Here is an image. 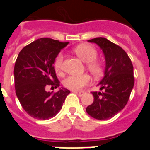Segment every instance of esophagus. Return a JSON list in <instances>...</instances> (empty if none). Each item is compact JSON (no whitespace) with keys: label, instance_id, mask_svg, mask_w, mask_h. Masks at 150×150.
<instances>
[{"label":"esophagus","instance_id":"1","mask_svg":"<svg viewBox=\"0 0 150 150\" xmlns=\"http://www.w3.org/2000/svg\"><path fill=\"white\" fill-rule=\"evenodd\" d=\"M74 92H75V93H77V94L79 95V96H83V95L86 93V91H73Z\"/></svg>","mask_w":150,"mask_h":150}]
</instances>
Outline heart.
<instances>
[{"label": "heart", "mask_w": 150, "mask_h": 150, "mask_svg": "<svg viewBox=\"0 0 150 150\" xmlns=\"http://www.w3.org/2000/svg\"><path fill=\"white\" fill-rule=\"evenodd\" d=\"M73 51L78 57L87 62V68L95 77H100L104 71L103 65L96 59L97 58V50L94 46L89 44H81L73 49ZM63 56L62 54H59L54 62V68L57 74L61 72ZM91 83V78L88 74L81 75H69L64 79L63 84L66 88L72 91H79Z\"/></svg>", "instance_id": "1"}]
</instances>
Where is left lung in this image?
Here are the masks:
<instances>
[{
  "label": "left lung",
  "mask_w": 150,
  "mask_h": 150,
  "mask_svg": "<svg viewBox=\"0 0 150 150\" xmlns=\"http://www.w3.org/2000/svg\"><path fill=\"white\" fill-rule=\"evenodd\" d=\"M100 47L105 57L104 76L100 83L102 91H92L93 103L86 108L95 119L108 120L120 112L129 101L134 85L133 66L124 50L105 38L88 40Z\"/></svg>",
  "instance_id": "left-lung-1"
}]
</instances>
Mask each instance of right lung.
<instances>
[{"label":"right lung","instance_id":"right-lung-1","mask_svg":"<svg viewBox=\"0 0 150 150\" xmlns=\"http://www.w3.org/2000/svg\"><path fill=\"white\" fill-rule=\"evenodd\" d=\"M67 44L42 38L25 46L18 54L14 66L16 95L23 109L34 118L49 120L56 116L70 94L65 88L56 92L46 91L48 86L53 89L60 86L54 62Z\"/></svg>","mask_w":150,"mask_h":150}]
</instances>
